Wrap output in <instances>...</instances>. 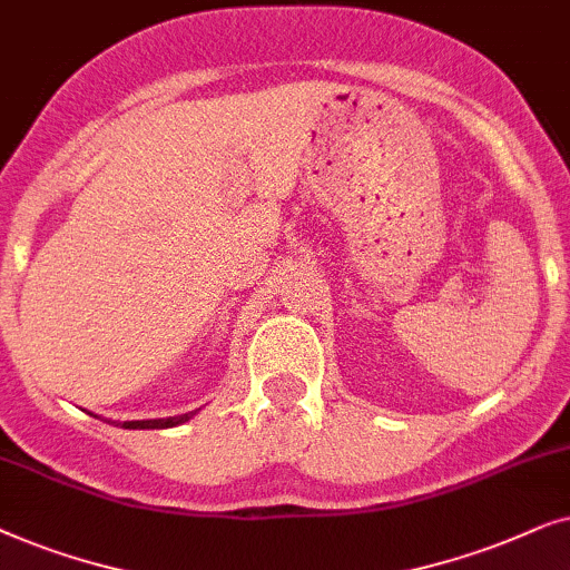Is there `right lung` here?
Instances as JSON below:
<instances>
[{"label":"right lung","mask_w":570,"mask_h":570,"mask_svg":"<svg viewBox=\"0 0 570 570\" xmlns=\"http://www.w3.org/2000/svg\"><path fill=\"white\" fill-rule=\"evenodd\" d=\"M195 412L189 414H179V416H166V420H135V422H111L114 428H125V430H166V428H177V424L187 422L189 416H193Z\"/></svg>","instance_id":"1"}]
</instances>
